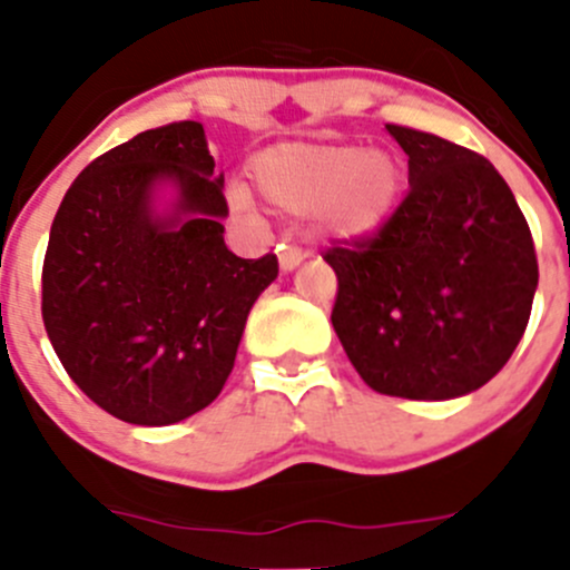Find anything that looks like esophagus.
I'll return each instance as SVG.
<instances>
[{
  "label": "esophagus",
  "mask_w": 570,
  "mask_h": 570,
  "mask_svg": "<svg viewBox=\"0 0 570 570\" xmlns=\"http://www.w3.org/2000/svg\"><path fill=\"white\" fill-rule=\"evenodd\" d=\"M303 258H306V250L297 248V245H281L278 248V264L284 273H292V269H295Z\"/></svg>",
  "instance_id": "esophagus-1"
}]
</instances>
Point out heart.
Listing matches in <instances>:
<instances>
[{"instance_id": "b5f03b06", "label": "heart", "mask_w": 570, "mask_h": 570, "mask_svg": "<svg viewBox=\"0 0 570 570\" xmlns=\"http://www.w3.org/2000/svg\"><path fill=\"white\" fill-rule=\"evenodd\" d=\"M258 189L269 204L289 215H308L325 234L361 239L375 234L400 200V157L389 148L325 146V142H284L267 148L253 163ZM234 209L248 212L243 189H232Z\"/></svg>"}]
</instances>
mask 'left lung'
Returning a JSON list of instances; mask_svg holds the SVG:
<instances>
[{
	"instance_id": "left-lung-1",
	"label": "left lung",
	"mask_w": 570,
	"mask_h": 570,
	"mask_svg": "<svg viewBox=\"0 0 570 570\" xmlns=\"http://www.w3.org/2000/svg\"><path fill=\"white\" fill-rule=\"evenodd\" d=\"M407 154L405 200L372 237L331 248L333 331L364 383L405 400L485 386L527 331L538 289L530 226L480 154L386 124Z\"/></svg>"
}]
</instances>
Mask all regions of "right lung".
I'll list each match as a JSON object with an SVG mask.
<instances>
[{"label":"right lung","mask_w":570,"mask_h":570,"mask_svg":"<svg viewBox=\"0 0 570 570\" xmlns=\"http://www.w3.org/2000/svg\"><path fill=\"white\" fill-rule=\"evenodd\" d=\"M177 200L157 213L156 187ZM223 174L198 120L140 131L68 187L43 258V325L71 381L142 428L204 411L226 386L278 258L226 248Z\"/></svg>","instance_id":"1"}]
</instances>
